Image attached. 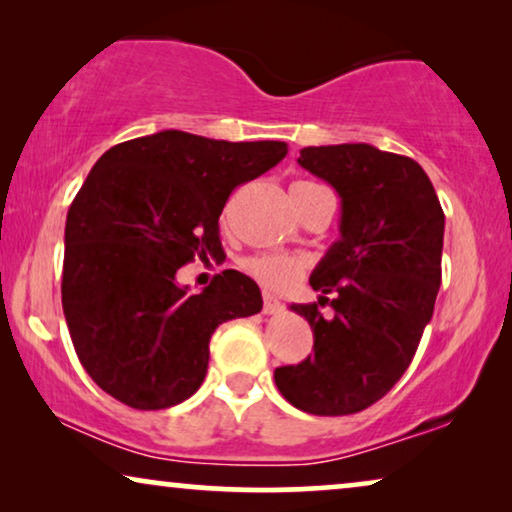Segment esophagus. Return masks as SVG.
<instances>
[{
    "mask_svg": "<svg viewBox=\"0 0 512 512\" xmlns=\"http://www.w3.org/2000/svg\"><path fill=\"white\" fill-rule=\"evenodd\" d=\"M284 310V305L272 296V293H263V312L265 314H279Z\"/></svg>",
    "mask_w": 512,
    "mask_h": 512,
    "instance_id": "esophagus-1",
    "label": "esophagus"
}]
</instances>
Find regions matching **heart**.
<instances>
[{
  "instance_id": "b5f03b06",
  "label": "heart",
  "mask_w": 512,
  "mask_h": 512,
  "mask_svg": "<svg viewBox=\"0 0 512 512\" xmlns=\"http://www.w3.org/2000/svg\"><path fill=\"white\" fill-rule=\"evenodd\" d=\"M296 186H312V184H307V181H298ZM244 270H247L256 282H261L265 289L284 291L303 277L305 261L293 254H258V256H251L249 261L244 263Z\"/></svg>"
}]
</instances>
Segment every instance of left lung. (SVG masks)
<instances>
[{
    "label": "left lung",
    "mask_w": 512,
    "mask_h": 512,
    "mask_svg": "<svg viewBox=\"0 0 512 512\" xmlns=\"http://www.w3.org/2000/svg\"><path fill=\"white\" fill-rule=\"evenodd\" d=\"M300 167L340 195V240L314 268L319 303L291 305L314 331L298 366L275 370L293 408L354 415L380 401L415 356L440 286L445 214L419 163L370 144L307 146ZM328 302V320L318 305Z\"/></svg>",
    "instance_id": "obj_1"
}]
</instances>
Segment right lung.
<instances>
[{
  "label": "right lung",
  "mask_w": 512,
  "mask_h": 512,
  "mask_svg": "<svg viewBox=\"0 0 512 512\" xmlns=\"http://www.w3.org/2000/svg\"><path fill=\"white\" fill-rule=\"evenodd\" d=\"M286 151V142L163 130L97 160L67 212L62 310L102 391L135 410L172 408L200 389L219 324L261 312V289L242 272L223 270L188 293L177 270L221 254L230 193Z\"/></svg>",
  "instance_id": "add662e5"
}]
</instances>
